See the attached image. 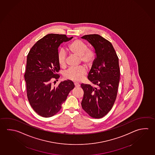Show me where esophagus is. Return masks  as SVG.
Here are the masks:
<instances>
[{"label":"esophagus","mask_w":155,"mask_h":155,"mask_svg":"<svg viewBox=\"0 0 155 155\" xmlns=\"http://www.w3.org/2000/svg\"><path fill=\"white\" fill-rule=\"evenodd\" d=\"M74 84H75V86L76 87H79L80 86V84H78V83H75Z\"/></svg>","instance_id":"1"}]
</instances>
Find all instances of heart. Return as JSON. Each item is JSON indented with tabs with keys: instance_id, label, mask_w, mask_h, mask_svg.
Returning a JSON list of instances; mask_svg holds the SVG:
<instances>
[{
	"instance_id": "b5f03b06",
	"label": "heart",
	"mask_w": 155,
	"mask_h": 155,
	"mask_svg": "<svg viewBox=\"0 0 155 155\" xmlns=\"http://www.w3.org/2000/svg\"><path fill=\"white\" fill-rule=\"evenodd\" d=\"M68 50L71 54L79 57L80 61L84 64L90 67L93 64L96 58V54L92 49L88 48L87 45L81 40L75 39L68 45ZM58 62L62 67L66 65V54L64 50H61L58 54ZM86 74V71L84 67L80 66L76 68H69L65 72L66 79L74 81H80Z\"/></svg>"
}]
</instances>
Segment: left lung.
<instances>
[{"label":"left lung","mask_w":155,"mask_h":155,"mask_svg":"<svg viewBox=\"0 0 155 155\" xmlns=\"http://www.w3.org/2000/svg\"><path fill=\"white\" fill-rule=\"evenodd\" d=\"M81 38L90 43L96 54L87 76L96 87L81 84L84 92L82 107L91 117L101 118L110 111L117 97L120 76L118 58L111 43L98 34Z\"/></svg>","instance_id":"left-lung-1"}]
</instances>
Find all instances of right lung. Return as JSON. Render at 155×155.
<instances>
[{
	"instance_id": "right-lung-1",
	"label": "right lung",
	"mask_w": 155,
	"mask_h": 155,
	"mask_svg": "<svg viewBox=\"0 0 155 155\" xmlns=\"http://www.w3.org/2000/svg\"><path fill=\"white\" fill-rule=\"evenodd\" d=\"M72 38L64 34H48L33 45L27 55L25 79L28 101L33 110L44 117L56 114L75 87L69 80L57 87L52 85V80L57 81L59 78L57 74L60 70L58 47Z\"/></svg>"
}]
</instances>
